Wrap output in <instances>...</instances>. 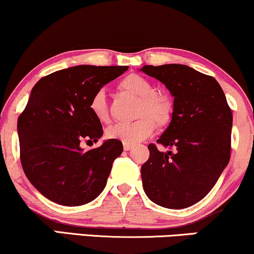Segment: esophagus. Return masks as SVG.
Here are the masks:
<instances>
[{"label":"esophagus","instance_id":"1","mask_svg":"<svg viewBox=\"0 0 254 254\" xmlns=\"http://www.w3.org/2000/svg\"><path fill=\"white\" fill-rule=\"evenodd\" d=\"M123 149L124 151H129L132 149V144H129V143H124L123 144Z\"/></svg>","mask_w":254,"mask_h":254}]
</instances>
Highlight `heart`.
I'll list each match as a JSON object with an SVG mask.
<instances>
[{"mask_svg": "<svg viewBox=\"0 0 254 254\" xmlns=\"http://www.w3.org/2000/svg\"><path fill=\"white\" fill-rule=\"evenodd\" d=\"M121 88L140 97L139 111L138 115L149 114L150 116L142 117L129 123H116L111 125L107 134L111 139H118L124 143H137L150 137L155 131V122L158 125H165L171 120L172 103L171 99L164 94L155 92L153 85L144 77L131 73L124 77L121 82ZM89 109L91 114L99 122H107L109 118V109L107 101V90L98 89L91 96L89 102ZM154 120L152 121V120Z\"/></svg>", "mask_w": 254, "mask_h": 254, "instance_id": "b5f03b06", "label": "heart"}]
</instances>
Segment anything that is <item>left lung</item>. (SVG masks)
<instances>
[{"mask_svg":"<svg viewBox=\"0 0 254 254\" xmlns=\"http://www.w3.org/2000/svg\"><path fill=\"white\" fill-rule=\"evenodd\" d=\"M139 71L158 79L173 97L171 121L150 144L142 166L145 194L166 208H185L201 200L230 162L232 112L213 77L184 64L144 65Z\"/></svg>","mask_w":254,"mask_h":254,"instance_id":"8db88e82","label":"left lung"}]
</instances>
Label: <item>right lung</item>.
Returning <instances> with one entry per match:
<instances>
[{"mask_svg":"<svg viewBox=\"0 0 254 254\" xmlns=\"http://www.w3.org/2000/svg\"><path fill=\"white\" fill-rule=\"evenodd\" d=\"M129 66L75 65L59 70L31 89L18 117L21 163L28 181L49 200L79 206L98 197L107 185L114 160L123 152L118 139L84 150L83 139L103 136L91 114V96Z\"/></svg>","mask_w":254,"mask_h":254,"instance_id":"obj_1","label":"right lung"}]
</instances>
